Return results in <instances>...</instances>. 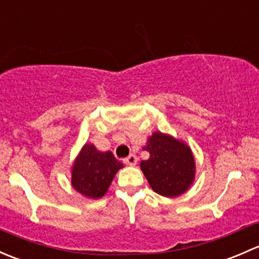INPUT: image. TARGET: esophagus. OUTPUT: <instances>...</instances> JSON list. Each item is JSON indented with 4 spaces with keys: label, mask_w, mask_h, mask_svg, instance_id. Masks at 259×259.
<instances>
[{
    "label": "esophagus",
    "mask_w": 259,
    "mask_h": 259,
    "mask_svg": "<svg viewBox=\"0 0 259 259\" xmlns=\"http://www.w3.org/2000/svg\"><path fill=\"white\" fill-rule=\"evenodd\" d=\"M137 161H138V158L134 155V154H130L127 158L124 159V163L126 164V165H130V166H134L135 164H137Z\"/></svg>",
    "instance_id": "1"
}]
</instances>
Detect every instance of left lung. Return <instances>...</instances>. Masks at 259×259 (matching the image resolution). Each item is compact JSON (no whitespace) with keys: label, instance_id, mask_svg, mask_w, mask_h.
I'll return each instance as SVG.
<instances>
[{"label":"left lung","instance_id":"obj_1","mask_svg":"<svg viewBox=\"0 0 259 259\" xmlns=\"http://www.w3.org/2000/svg\"><path fill=\"white\" fill-rule=\"evenodd\" d=\"M144 150L150 156L140 163V168L154 192L164 197H178L189 188L195 173L189 146L173 137L154 133Z\"/></svg>","mask_w":259,"mask_h":259}]
</instances>
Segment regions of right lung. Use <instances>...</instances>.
<instances>
[{
	"mask_svg": "<svg viewBox=\"0 0 259 259\" xmlns=\"http://www.w3.org/2000/svg\"><path fill=\"white\" fill-rule=\"evenodd\" d=\"M111 151H99L93 144H85L72 168V187L89 198H101L122 168Z\"/></svg>",
	"mask_w": 259,
	"mask_h": 259,
	"instance_id": "1",
	"label": "right lung"
}]
</instances>
